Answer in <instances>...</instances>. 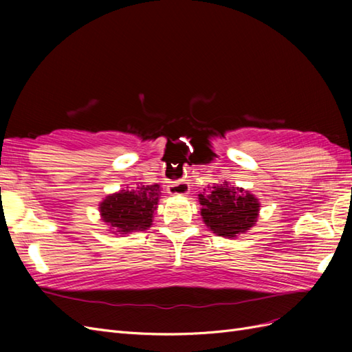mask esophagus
<instances>
[{"label": "esophagus", "mask_w": 352, "mask_h": 352, "mask_svg": "<svg viewBox=\"0 0 352 352\" xmlns=\"http://www.w3.org/2000/svg\"><path fill=\"white\" fill-rule=\"evenodd\" d=\"M167 192L170 195H188L189 184L185 180H177V182H167Z\"/></svg>", "instance_id": "34e87169"}]
</instances>
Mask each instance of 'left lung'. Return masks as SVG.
I'll return each instance as SVG.
<instances>
[{"instance_id": "obj_1", "label": "left lung", "mask_w": 352, "mask_h": 352, "mask_svg": "<svg viewBox=\"0 0 352 352\" xmlns=\"http://www.w3.org/2000/svg\"><path fill=\"white\" fill-rule=\"evenodd\" d=\"M201 216L206 225L219 236L235 238L257 221L258 199L248 190L223 182L198 195Z\"/></svg>"}]
</instances>
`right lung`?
Segmentation results:
<instances>
[{
	"label": "right lung",
	"instance_id": "add662e5",
	"mask_svg": "<svg viewBox=\"0 0 352 352\" xmlns=\"http://www.w3.org/2000/svg\"><path fill=\"white\" fill-rule=\"evenodd\" d=\"M160 194L162 192L158 185H142L129 190L123 189L101 202V217L114 232H120V235L145 230L153 223Z\"/></svg>",
	"mask_w": 352,
	"mask_h": 352
}]
</instances>
